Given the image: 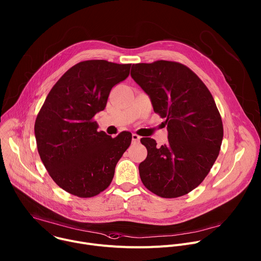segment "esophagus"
<instances>
[{
    "mask_svg": "<svg viewBox=\"0 0 261 261\" xmlns=\"http://www.w3.org/2000/svg\"><path fill=\"white\" fill-rule=\"evenodd\" d=\"M139 141H140V136H138L137 134L133 133V134H132V142H133V143H138Z\"/></svg>",
    "mask_w": 261,
    "mask_h": 261,
    "instance_id": "obj_1",
    "label": "esophagus"
}]
</instances>
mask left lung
<instances>
[{"instance_id":"1","label":"left lung","mask_w":261,"mask_h":261,"mask_svg":"<svg viewBox=\"0 0 261 261\" xmlns=\"http://www.w3.org/2000/svg\"><path fill=\"white\" fill-rule=\"evenodd\" d=\"M131 76L154 113L166 118L168 130L161 147L152 138L140 139L147 149L138 167L141 181L162 198L185 196L205 179L220 150L223 126L215 101L200 77L178 62L133 64Z\"/></svg>"}]
</instances>
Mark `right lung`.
Masks as SVG:
<instances>
[{"label":"right lung","mask_w":261,"mask_h":261,"mask_svg":"<svg viewBox=\"0 0 261 261\" xmlns=\"http://www.w3.org/2000/svg\"><path fill=\"white\" fill-rule=\"evenodd\" d=\"M130 67L107 60L76 63L53 86L38 114L35 135L41 160L55 184L71 195L91 198L108 189L131 143L130 132L113 138L98 132L94 121Z\"/></svg>","instance_id":"1"}]
</instances>
